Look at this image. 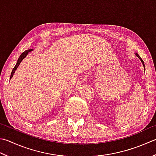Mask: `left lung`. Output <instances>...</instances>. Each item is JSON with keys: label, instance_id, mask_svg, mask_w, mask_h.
I'll list each match as a JSON object with an SVG mask.
<instances>
[{"label": "left lung", "instance_id": "1", "mask_svg": "<svg viewBox=\"0 0 156 156\" xmlns=\"http://www.w3.org/2000/svg\"><path fill=\"white\" fill-rule=\"evenodd\" d=\"M135 55H136L137 57H138L139 58V59H140V60H141V62H142V63H143V66H144V67H145V65H144V62H143V59H141V57H140V56L139 55H138V54H137V53H136Z\"/></svg>", "mask_w": 156, "mask_h": 156}]
</instances>
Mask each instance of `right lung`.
Returning a JSON list of instances; mask_svg holds the SVG:
<instances>
[{"mask_svg":"<svg viewBox=\"0 0 156 156\" xmlns=\"http://www.w3.org/2000/svg\"><path fill=\"white\" fill-rule=\"evenodd\" d=\"M32 51V49H28V50H27V51H24L23 53L21 55L20 57H19V59H18V60H17V63H16V65H15V66L13 68V70H12V72H11V74L10 79H11L12 77H13V74H14L15 70L17 69V68H18V66H20V63L21 62V61H22V60L24 59V58H25V57L27 56V55L28 54L29 52Z\"/></svg>","mask_w":156,"mask_h":156,"instance_id":"right-lung-1","label":"right lung"}]
</instances>
